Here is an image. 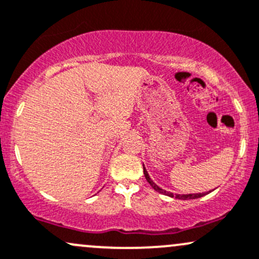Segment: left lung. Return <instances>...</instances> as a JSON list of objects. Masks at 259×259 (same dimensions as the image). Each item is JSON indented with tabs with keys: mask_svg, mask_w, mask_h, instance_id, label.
<instances>
[{
	"mask_svg": "<svg viewBox=\"0 0 259 259\" xmlns=\"http://www.w3.org/2000/svg\"><path fill=\"white\" fill-rule=\"evenodd\" d=\"M144 175H145V178H146V181L150 183V186H151L152 188L156 190V192L161 193V194L168 195V197H172V198L175 197L176 199H182V200H188V199H197V198H201V197H204V195H205V193H198V194H176V195H173L172 193L166 192V190L160 188L157 184L153 183V182L151 181V178H150L149 173H147L146 169H145V167H144Z\"/></svg>",
	"mask_w": 259,
	"mask_h": 259,
	"instance_id": "1",
	"label": "left lung"
}]
</instances>
